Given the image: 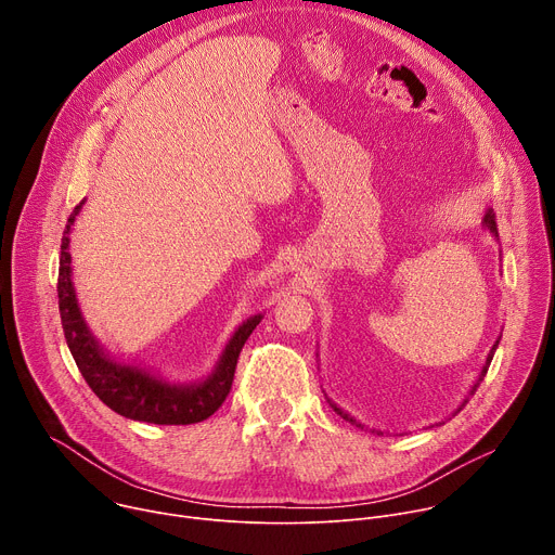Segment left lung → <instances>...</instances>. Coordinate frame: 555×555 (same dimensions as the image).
Returning a JSON list of instances; mask_svg holds the SVG:
<instances>
[{"label":"left lung","mask_w":555,"mask_h":555,"mask_svg":"<svg viewBox=\"0 0 555 555\" xmlns=\"http://www.w3.org/2000/svg\"><path fill=\"white\" fill-rule=\"evenodd\" d=\"M481 223H483V228L494 236V240L499 242V228H496V219H494V210H492V208H488V210H486V215H483ZM499 340H501V336H499V338H496V343L492 345V349H490V353H488V358H486V364H483V369H481V373H479L477 382H474V384H472V388H469V395H474V390H477V388H479V384L483 382V377H486V373H488V369H490V362H492V358H494V351H496V347H499ZM469 395H467V398L461 402V406L454 411V415H456V413L467 404ZM327 402H330V406L336 411V415H340L345 422H349V424H351V426H356V428H366L362 422H358L356 417H351L347 411H343V409H340L336 402H332L330 398H327ZM373 433H375V435H384L382 430H375V428H373Z\"/></svg>","instance_id":"left-lung-1"}]
</instances>
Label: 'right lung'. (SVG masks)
<instances>
[{
	"label": "right lung",
	"instance_id": "right-lung-1",
	"mask_svg": "<svg viewBox=\"0 0 555 555\" xmlns=\"http://www.w3.org/2000/svg\"><path fill=\"white\" fill-rule=\"evenodd\" d=\"M83 204L86 199L74 208L63 230L56 285L65 343L78 371L96 392V398L127 420L160 426H186L208 420L228 398L236 360H240V353L255 327L261 323L263 313L250 315L248 321L236 327L212 371L195 382H171L146 366L116 360L103 349L88 327L74 289L69 232Z\"/></svg>",
	"mask_w": 555,
	"mask_h": 555
}]
</instances>
